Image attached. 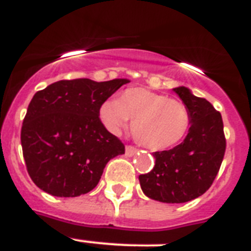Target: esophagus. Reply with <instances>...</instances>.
<instances>
[{
  "label": "esophagus",
  "instance_id": "34e87169",
  "mask_svg": "<svg viewBox=\"0 0 251 251\" xmlns=\"http://www.w3.org/2000/svg\"><path fill=\"white\" fill-rule=\"evenodd\" d=\"M136 154V148L134 146H130V145H127L126 146V155L127 156H133Z\"/></svg>",
  "mask_w": 251,
  "mask_h": 251
}]
</instances>
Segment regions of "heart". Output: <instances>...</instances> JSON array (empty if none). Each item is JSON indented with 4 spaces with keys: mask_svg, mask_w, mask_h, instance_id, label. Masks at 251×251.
<instances>
[{
    "mask_svg": "<svg viewBox=\"0 0 251 251\" xmlns=\"http://www.w3.org/2000/svg\"><path fill=\"white\" fill-rule=\"evenodd\" d=\"M100 119L113 133H119L132 121L134 140L154 151L176 146L191 124L185 103L141 87L124 91L118 102L105 101L100 107Z\"/></svg>",
    "mask_w": 251,
    "mask_h": 251,
    "instance_id": "obj_1",
    "label": "heart"
}]
</instances>
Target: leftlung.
Masks as SVG:
<instances>
[{
    "mask_svg": "<svg viewBox=\"0 0 251 251\" xmlns=\"http://www.w3.org/2000/svg\"><path fill=\"white\" fill-rule=\"evenodd\" d=\"M191 117L183 142L154 152L152 171L138 177L148 198L168 204L191 201L212 186L226 151L222 115L212 103L194 96L186 87L173 88Z\"/></svg>",
    "mask_w": 251,
    "mask_h": 251,
    "instance_id": "1",
    "label": "left lung"
}]
</instances>
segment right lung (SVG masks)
Instances as JSON below:
<instances>
[{
    "instance_id": "obj_1",
    "label": "right lung",
    "mask_w": 251,
    "mask_h": 251,
    "mask_svg": "<svg viewBox=\"0 0 251 251\" xmlns=\"http://www.w3.org/2000/svg\"><path fill=\"white\" fill-rule=\"evenodd\" d=\"M128 79L59 80L38 91L22 127L23 156L32 181L59 198L96 187L110 159L124 145L100 121V107Z\"/></svg>"
}]
</instances>
